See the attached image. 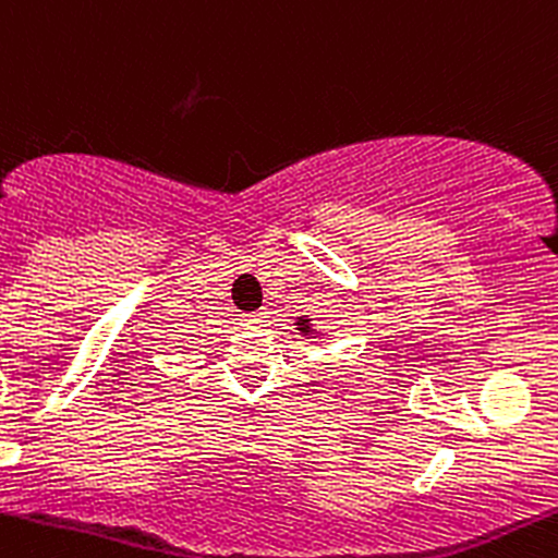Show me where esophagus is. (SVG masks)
<instances>
[{"mask_svg": "<svg viewBox=\"0 0 558 558\" xmlns=\"http://www.w3.org/2000/svg\"><path fill=\"white\" fill-rule=\"evenodd\" d=\"M243 320H246V326H259V323H265V312H251V315H246L243 317Z\"/></svg>", "mask_w": 558, "mask_h": 558, "instance_id": "1", "label": "esophagus"}]
</instances>
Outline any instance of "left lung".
<instances>
[{
    "mask_svg": "<svg viewBox=\"0 0 558 558\" xmlns=\"http://www.w3.org/2000/svg\"><path fill=\"white\" fill-rule=\"evenodd\" d=\"M299 330H302V333H310V323L307 320H299Z\"/></svg>",
    "mask_w": 558,
    "mask_h": 558,
    "instance_id": "obj_1",
    "label": "left lung"
}]
</instances>
